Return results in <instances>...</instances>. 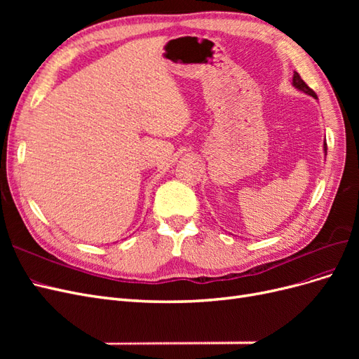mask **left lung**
Listing matches in <instances>:
<instances>
[{
  "label": "left lung",
  "mask_w": 359,
  "mask_h": 359,
  "mask_svg": "<svg viewBox=\"0 0 359 359\" xmlns=\"http://www.w3.org/2000/svg\"><path fill=\"white\" fill-rule=\"evenodd\" d=\"M292 85H293V88H297L298 91H301V93H304V94H307V95H311L313 99H318L316 93H314L311 88H309L307 83L301 79V76H299L297 72H293ZM323 151H325V156H327V142H323Z\"/></svg>",
  "instance_id": "1"
}]
</instances>
